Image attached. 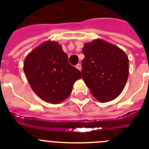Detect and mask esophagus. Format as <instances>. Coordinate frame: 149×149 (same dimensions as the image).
Masks as SVG:
<instances>
[{"mask_svg": "<svg viewBox=\"0 0 149 149\" xmlns=\"http://www.w3.org/2000/svg\"><path fill=\"white\" fill-rule=\"evenodd\" d=\"M76 68H77V69H78V70L81 71V70H82L81 64H80V63H78V64H77V65H76Z\"/></svg>", "mask_w": 149, "mask_h": 149, "instance_id": "1", "label": "esophagus"}]
</instances>
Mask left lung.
Masks as SVG:
<instances>
[{"label":"left lung","mask_w":149,"mask_h":149,"mask_svg":"<svg viewBox=\"0 0 149 149\" xmlns=\"http://www.w3.org/2000/svg\"><path fill=\"white\" fill-rule=\"evenodd\" d=\"M82 74L92 95L101 103L120 95L128 78V58L118 46L97 38L82 49Z\"/></svg>","instance_id":"left-lung-1"}]
</instances>
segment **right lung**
Returning a JSON list of instances; mask_svg holds the SVG:
<instances>
[{
	"mask_svg": "<svg viewBox=\"0 0 149 149\" xmlns=\"http://www.w3.org/2000/svg\"><path fill=\"white\" fill-rule=\"evenodd\" d=\"M24 71L32 91L51 104L65 100L75 82L82 78L80 71L70 64L61 45L50 40L42 43L25 57Z\"/></svg>",
	"mask_w": 149,
	"mask_h": 149,
	"instance_id": "right-lung-1",
	"label": "right lung"
}]
</instances>
